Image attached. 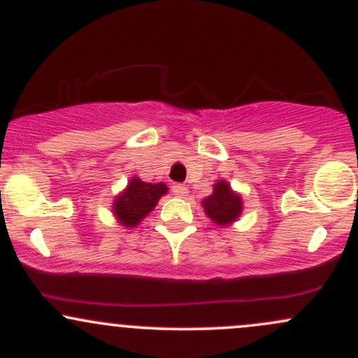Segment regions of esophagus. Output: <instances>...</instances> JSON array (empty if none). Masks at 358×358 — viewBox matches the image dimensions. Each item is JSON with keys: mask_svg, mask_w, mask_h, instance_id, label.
I'll return each mask as SVG.
<instances>
[{"mask_svg": "<svg viewBox=\"0 0 358 358\" xmlns=\"http://www.w3.org/2000/svg\"><path fill=\"white\" fill-rule=\"evenodd\" d=\"M171 190L176 197H185L187 192H189V190H187V187L182 185V183H175Z\"/></svg>", "mask_w": 358, "mask_h": 358, "instance_id": "esophagus-1", "label": "esophagus"}]
</instances>
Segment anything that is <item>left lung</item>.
I'll return each instance as SVG.
<instances>
[{
  "label": "left lung",
  "instance_id": "1",
  "mask_svg": "<svg viewBox=\"0 0 358 358\" xmlns=\"http://www.w3.org/2000/svg\"><path fill=\"white\" fill-rule=\"evenodd\" d=\"M204 211L209 218L218 225H229L237 216L241 215L243 209V201L237 194L232 192L227 182L215 183L213 194L208 199L202 201Z\"/></svg>",
  "mask_w": 358,
  "mask_h": 358
}]
</instances>
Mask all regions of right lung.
<instances>
[{
  "mask_svg": "<svg viewBox=\"0 0 358 358\" xmlns=\"http://www.w3.org/2000/svg\"><path fill=\"white\" fill-rule=\"evenodd\" d=\"M168 192L164 183H147L133 178L114 202V213L124 227H135L152 211L159 197Z\"/></svg>",
  "mask_w": 358,
  "mask_h": 358,
  "instance_id": "right-lung-1",
  "label": "right lung"
}]
</instances>
